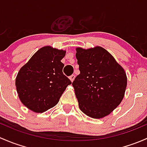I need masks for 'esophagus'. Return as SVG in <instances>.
Returning a JSON list of instances; mask_svg holds the SVG:
<instances>
[{
  "label": "esophagus",
  "mask_w": 147,
  "mask_h": 147,
  "mask_svg": "<svg viewBox=\"0 0 147 147\" xmlns=\"http://www.w3.org/2000/svg\"><path fill=\"white\" fill-rule=\"evenodd\" d=\"M69 78H70L71 81H73L74 80V78H75V75H74V74H72L71 76H69Z\"/></svg>",
  "instance_id": "obj_1"
}]
</instances>
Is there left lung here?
<instances>
[{
	"mask_svg": "<svg viewBox=\"0 0 147 147\" xmlns=\"http://www.w3.org/2000/svg\"><path fill=\"white\" fill-rule=\"evenodd\" d=\"M80 74L72 83L81 111L92 118H102L123 99L127 87L125 70L100 47L77 48Z\"/></svg>",
	"mask_w": 147,
	"mask_h": 147,
	"instance_id": "obj_1",
	"label": "left lung"
}]
</instances>
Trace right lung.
Segmentation results:
<instances>
[{
    "instance_id": "add662e5",
    "label": "right lung",
    "mask_w": 147,
    "mask_h": 147,
    "mask_svg": "<svg viewBox=\"0 0 147 147\" xmlns=\"http://www.w3.org/2000/svg\"><path fill=\"white\" fill-rule=\"evenodd\" d=\"M66 51L47 46L39 49L18 72L20 100L30 110L43 113L55 106L71 81L63 74Z\"/></svg>"
}]
</instances>
